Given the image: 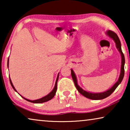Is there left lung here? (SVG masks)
<instances>
[{
    "label": "left lung",
    "instance_id": "8db88e82",
    "mask_svg": "<svg viewBox=\"0 0 130 130\" xmlns=\"http://www.w3.org/2000/svg\"><path fill=\"white\" fill-rule=\"evenodd\" d=\"M107 34L109 37H111V38H112L113 41H114L115 44H116V47L117 49L118 50V51H120L121 54V73L120 77H119L118 80L117 81V82L110 89L108 90L107 91H105L102 93H90V92H88L85 91L83 89H82L79 85H77V79H76V77L75 74L74 73L73 70L72 69H71V74H72V79L73 80V82L75 85V86L76 89H77L78 91L82 95L84 96L87 98L93 99V100H101V99H103L106 98L108 96H109V95H111L112 93H113V92L116 89V88L118 87L119 85L120 84L121 82L122 79L124 78V64H125V57H124V55L122 53V50H121V42L120 39H119L118 35H117L116 33H115L114 32L112 31H108L107 32Z\"/></svg>",
    "mask_w": 130,
    "mask_h": 130
}]
</instances>
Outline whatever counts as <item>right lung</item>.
I'll list each match as a JSON object with an SVG mask.
<instances>
[{
  "mask_svg": "<svg viewBox=\"0 0 130 130\" xmlns=\"http://www.w3.org/2000/svg\"><path fill=\"white\" fill-rule=\"evenodd\" d=\"M9 66V59L8 60V67ZM58 76H59V74H58L57 76V79H56V84H55V86L54 89H53V90L51 91L50 93L48 95H47V96H44L43 98H42L41 99H37V100H34V101H31V100H29V99H27L26 98H25L23 96H22L23 98L25 99L27 101H29L30 102H32V103H35V104H40V103H43V102H47V101H48L50 100H51V99L53 98V97L54 96L55 94L56 93V91H57V81H58ZM9 80H10V85H11V86L12 88L14 90H15L16 92H17L16 89L14 88L13 84H12V82H11V80L9 78Z\"/></svg>",
  "mask_w": 130,
  "mask_h": 130,
  "instance_id": "right-lung-1",
  "label": "right lung"
}]
</instances>
